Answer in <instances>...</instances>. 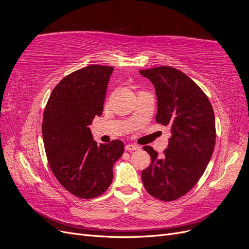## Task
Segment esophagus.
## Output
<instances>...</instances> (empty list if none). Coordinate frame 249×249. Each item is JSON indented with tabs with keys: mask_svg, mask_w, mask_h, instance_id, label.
<instances>
[{
	"mask_svg": "<svg viewBox=\"0 0 249 249\" xmlns=\"http://www.w3.org/2000/svg\"><path fill=\"white\" fill-rule=\"evenodd\" d=\"M125 149L129 150V152H134V150L140 149V147L138 145H135V144H127V145H125Z\"/></svg>",
	"mask_w": 249,
	"mask_h": 249,
	"instance_id": "1",
	"label": "esophagus"
}]
</instances>
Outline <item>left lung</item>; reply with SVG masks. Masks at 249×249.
I'll return each instance as SVG.
<instances>
[{
    "label": "left lung",
    "instance_id": "obj_1",
    "mask_svg": "<svg viewBox=\"0 0 249 249\" xmlns=\"http://www.w3.org/2000/svg\"><path fill=\"white\" fill-rule=\"evenodd\" d=\"M139 72L155 87L156 122L171 129L164 156L143 147L152 163L142 171V182L152 196L175 200L192 189L211 160L216 139L214 111L202 90L178 70L161 66Z\"/></svg>",
    "mask_w": 249,
    "mask_h": 249
}]
</instances>
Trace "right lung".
Returning a JSON list of instances; mask_svg holds the SVG:
<instances>
[{
    "label": "right lung",
    "mask_w": 249,
    "mask_h": 249,
    "mask_svg": "<svg viewBox=\"0 0 249 249\" xmlns=\"http://www.w3.org/2000/svg\"><path fill=\"white\" fill-rule=\"evenodd\" d=\"M112 66L89 65L63 78L53 90L42 120L50 167L67 191L93 198L113 179V165L123 156V141H94L90 125L101 116Z\"/></svg>",
    "instance_id": "obj_1"
}]
</instances>
